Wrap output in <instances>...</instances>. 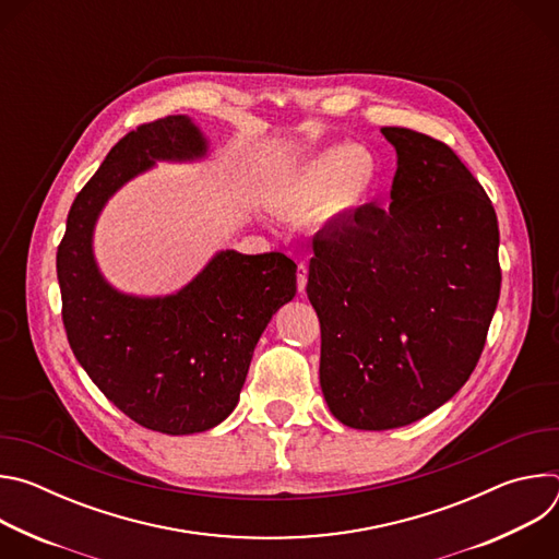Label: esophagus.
Segmentation results:
<instances>
[{
  "label": "esophagus",
  "instance_id": "1",
  "mask_svg": "<svg viewBox=\"0 0 559 559\" xmlns=\"http://www.w3.org/2000/svg\"><path fill=\"white\" fill-rule=\"evenodd\" d=\"M296 285H298V292L302 294L305 287H307V265L305 263H298V270H296Z\"/></svg>",
  "mask_w": 559,
  "mask_h": 559
}]
</instances>
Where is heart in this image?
Masks as SVG:
<instances>
[{
    "mask_svg": "<svg viewBox=\"0 0 559 559\" xmlns=\"http://www.w3.org/2000/svg\"><path fill=\"white\" fill-rule=\"evenodd\" d=\"M378 173V158L369 147L332 145L289 170L281 186V201L296 212L318 210L323 223H334L371 197Z\"/></svg>",
    "mask_w": 559,
    "mask_h": 559,
    "instance_id": "heart-1",
    "label": "heart"
}]
</instances>
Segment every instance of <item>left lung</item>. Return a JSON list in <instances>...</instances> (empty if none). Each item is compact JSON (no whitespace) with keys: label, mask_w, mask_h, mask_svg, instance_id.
I'll return each mask as SVG.
<instances>
[{"label":"left lung","mask_w":559,"mask_h":559,"mask_svg":"<svg viewBox=\"0 0 559 559\" xmlns=\"http://www.w3.org/2000/svg\"><path fill=\"white\" fill-rule=\"evenodd\" d=\"M395 147L389 210L362 205L313 238L307 296L321 389L352 429L412 425L453 397L500 298L491 199L442 141L380 128Z\"/></svg>","instance_id":"8db88e82"}]
</instances>
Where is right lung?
<instances>
[{
  "instance_id": "add662e5",
  "label": "right lung",
  "mask_w": 559,
  "mask_h": 559,
  "mask_svg": "<svg viewBox=\"0 0 559 559\" xmlns=\"http://www.w3.org/2000/svg\"><path fill=\"white\" fill-rule=\"evenodd\" d=\"M205 154L207 139L186 115L139 126L76 194L57 250L74 358L130 420L168 436L207 431L234 412L261 334L296 296V263L281 252H216L168 296L123 294L99 272L93 234L108 199L156 162Z\"/></svg>"
}]
</instances>
